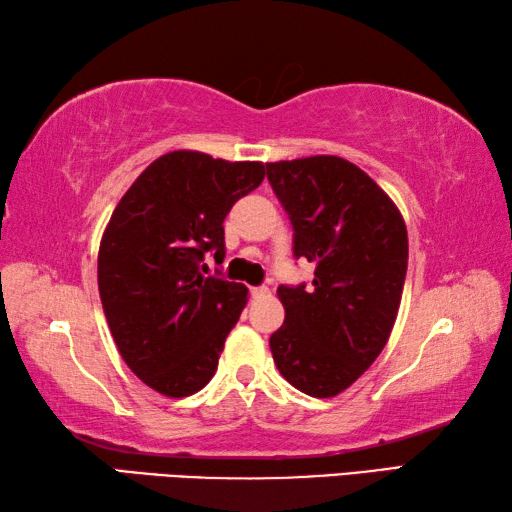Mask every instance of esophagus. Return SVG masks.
I'll use <instances>...</instances> for the list:
<instances>
[{
  "label": "esophagus",
  "instance_id": "1",
  "mask_svg": "<svg viewBox=\"0 0 512 512\" xmlns=\"http://www.w3.org/2000/svg\"><path fill=\"white\" fill-rule=\"evenodd\" d=\"M250 295H253L255 300H259V297L268 295V288L266 286H253V288H250Z\"/></svg>",
  "mask_w": 512,
  "mask_h": 512
}]
</instances>
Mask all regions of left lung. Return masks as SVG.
Here are the masks:
<instances>
[{"label": "left lung", "instance_id": "8db88e82", "mask_svg": "<svg viewBox=\"0 0 512 512\" xmlns=\"http://www.w3.org/2000/svg\"><path fill=\"white\" fill-rule=\"evenodd\" d=\"M293 226V255L315 264L313 286H280L286 318L271 336L280 374L331 398L387 345L407 273V228L374 179L340 156L266 163Z\"/></svg>", "mask_w": 512, "mask_h": 512}]
</instances>
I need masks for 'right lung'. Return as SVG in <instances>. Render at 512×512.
Wrapping results in <instances>:
<instances>
[{"label":"right lung","instance_id":"add662e5","mask_svg":"<svg viewBox=\"0 0 512 512\" xmlns=\"http://www.w3.org/2000/svg\"><path fill=\"white\" fill-rule=\"evenodd\" d=\"M264 163L163 154L132 183L98 250V291L127 367L159 394H197L215 376L248 288L206 275L224 259V219L264 181Z\"/></svg>","mask_w":512,"mask_h":512}]
</instances>
